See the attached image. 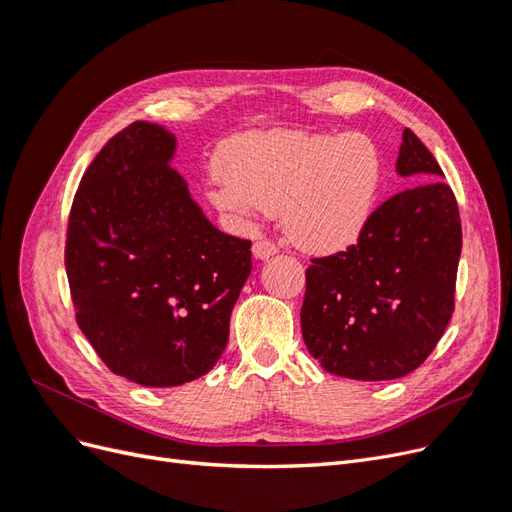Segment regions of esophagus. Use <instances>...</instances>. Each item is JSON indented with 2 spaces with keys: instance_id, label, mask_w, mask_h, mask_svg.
<instances>
[{
  "instance_id": "1",
  "label": "esophagus",
  "mask_w": 512,
  "mask_h": 512,
  "mask_svg": "<svg viewBox=\"0 0 512 512\" xmlns=\"http://www.w3.org/2000/svg\"><path fill=\"white\" fill-rule=\"evenodd\" d=\"M252 252H254V256H256V258H260V260H267V258H271V256H275V254H277V245H275L273 241H269V239H260V241H256V243H254Z\"/></svg>"
}]
</instances>
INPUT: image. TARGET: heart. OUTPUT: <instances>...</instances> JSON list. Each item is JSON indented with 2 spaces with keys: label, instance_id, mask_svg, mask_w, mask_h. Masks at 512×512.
<instances>
[{
  "label": "heart",
  "instance_id": "obj_1",
  "mask_svg": "<svg viewBox=\"0 0 512 512\" xmlns=\"http://www.w3.org/2000/svg\"><path fill=\"white\" fill-rule=\"evenodd\" d=\"M215 166L213 205L243 215L284 213L288 235L316 252L356 241L382 179L380 151L361 132H247L224 143Z\"/></svg>",
  "mask_w": 512,
  "mask_h": 512
}]
</instances>
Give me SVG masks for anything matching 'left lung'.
Here are the masks:
<instances>
[{
  "label": "left lung",
  "mask_w": 512,
  "mask_h": 512,
  "mask_svg": "<svg viewBox=\"0 0 512 512\" xmlns=\"http://www.w3.org/2000/svg\"><path fill=\"white\" fill-rule=\"evenodd\" d=\"M397 173L418 183L371 211L356 243L312 258L301 331L329 374L395 380L425 363L455 312L461 220L451 185L410 128Z\"/></svg>",
  "instance_id": "1"
}]
</instances>
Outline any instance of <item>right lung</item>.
<instances>
[{
    "label": "right lung",
    "mask_w": 512,
    "mask_h": 512,
    "mask_svg": "<svg viewBox=\"0 0 512 512\" xmlns=\"http://www.w3.org/2000/svg\"><path fill=\"white\" fill-rule=\"evenodd\" d=\"M173 151L156 123L117 132L87 166L66 232L76 324L113 374L160 389L218 363L252 273V241L205 218Z\"/></svg>",
    "instance_id": "obj_1"
}]
</instances>
